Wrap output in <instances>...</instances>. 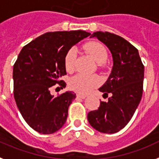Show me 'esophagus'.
<instances>
[{
  "label": "esophagus",
  "mask_w": 159,
  "mask_h": 159,
  "mask_svg": "<svg viewBox=\"0 0 159 159\" xmlns=\"http://www.w3.org/2000/svg\"><path fill=\"white\" fill-rule=\"evenodd\" d=\"M76 97L78 98H82V99H84L87 96L85 95V94H82V93H77L76 94Z\"/></svg>",
  "instance_id": "34e87169"
}]
</instances>
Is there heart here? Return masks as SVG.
Returning <instances> with one entry per match:
<instances>
[{
  "label": "heart",
  "mask_w": 159,
  "mask_h": 159,
  "mask_svg": "<svg viewBox=\"0 0 159 159\" xmlns=\"http://www.w3.org/2000/svg\"><path fill=\"white\" fill-rule=\"evenodd\" d=\"M86 49L91 57L98 64L105 63L107 60L108 54L106 49L102 44L97 42H89L86 44ZM76 58V48L72 47L65 55V68L68 72H71L75 69V61ZM70 89L74 91L87 93L100 84V79L96 75H87L84 74H77L72 77L69 82Z\"/></svg>",
  "instance_id": "heart-1"
}]
</instances>
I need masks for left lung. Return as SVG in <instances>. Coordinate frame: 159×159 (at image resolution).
<instances>
[{
    "instance_id": "1",
    "label": "left lung",
    "mask_w": 159,
    "mask_h": 159,
    "mask_svg": "<svg viewBox=\"0 0 159 159\" xmlns=\"http://www.w3.org/2000/svg\"><path fill=\"white\" fill-rule=\"evenodd\" d=\"M97 38L111 51L113 57L111 73L99 89L107 102H101L96 111L88 114L90 125L97 131L112 134L124 128L134 115L143 93L144 65L138 50L119 35L107 31H96Z\"/></svg>"
}]
</instances>
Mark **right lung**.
Segmentation results:
<instances>
[{"label": "right lung", "instance_id": "right-lung-1", "mask_svg": "<svg viewBox=\"0 0 159 159\" xmlns=\"http://www.w3.org/2000/svg\"><path fill=\"white\" fill-rule=\"evenodd\" d=\"M89 35L81 30L47 32L25 45L18 54L13 70L14 99L25 121L39 133L52 134L66 121L75 93L67 91L54 97L51 89L56 84L66 87L59 80L66 74V53Z\"/></svg>", "mask_w": 159, "mask_h": 159}]
</instances>
